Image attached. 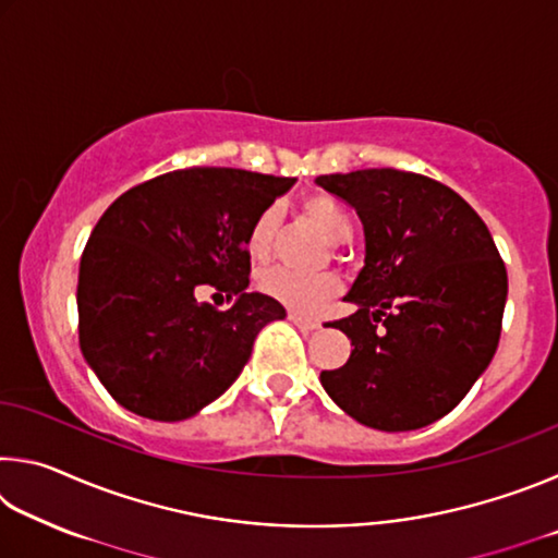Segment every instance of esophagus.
I'll return each mask as SVG.
<instances>
[{"label": "esophagus", "mask_w": 558, "mask_h": 558, "mask_svg": "<svg viewBox=\"0 0 558 558\" xmlns=\"http://www.w3.org/2000/svg\"><path fill=\"white\" fill-rule=\"evenodd\" d=\"M288 319L295 327L305 329V332H315V329H319V319H315V317H305V315H300V313H290Z\"/></svg>", "instance_id": "esophagus-1"}]
</instances>
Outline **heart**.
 <instances>
[{
	"label": "heart",
	"mask_w": 558,
	"mask_h": 558,
	"mask_svg": "<svg viewBox=\"0 0 558 558\" xmlns=\"http://www.w3.org/2000/svg\"><path fill=\"white\" fill-rule=\"evenodd\" d=\"M302 214L313 221L319 233L325 239L339 245L349 241L352 235V216L344 209V204L329 196L325 192H315L307 194L302 199ZM278 233V211L276 209H266L263 211L256 223L251 226L248 233V251L253 258H266L272 241H276ZM260 288L268 292L272 300H278L280 305L290 307L292 313L300 315H313L319 313L329 300L337 295L339 290V280L335 272H317V276H302V272L288 270V268H272L266 276L260 278Z\"/></svg>",
	"instance_id": "heart-1"
}]
</instances>
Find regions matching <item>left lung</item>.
I'll return each instance as SVG.
<instances>
[{"mask_svg": "<svg viewBox=\"0 0 558 558\" xmlns=\"http://www.w3.org/2000/svg\"><path fill=\"white\" fill-rule=\"evenodd\" d=\"M364 226V268L344 295L356 313L332 327L347 364L319 374L354 421L415 430L465 399L497 352L507 270L485 221L446 184L399 169L325 174Z\"/></svg>", "mask_w": 558, "mask_h": 558, "instance_id": "left-lung-1", "label": "left lung"}]
</instances>
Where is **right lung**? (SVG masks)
<instances>
[{
	"mask_svg": "<svg viewBox=\"0 0 558 558\" xmlns=\"http://www.w3.org/2000/svg\"><path fill=\"white\" fill-rule=\"evenodd\" d=\"M295 184L229 167L177 169L118 196L90 231L78 268V342L122 409L184 421L219 399L253 342L286 307L248 292V233ZM214 287L233 299L198 302Z\"/></svg>",
	"mask_w": 558,
	"mask_h": 558,
	"instance_id": "add662e5",
	"label": "right lung"
}]
</instances>
